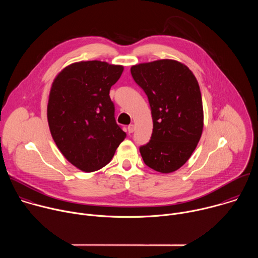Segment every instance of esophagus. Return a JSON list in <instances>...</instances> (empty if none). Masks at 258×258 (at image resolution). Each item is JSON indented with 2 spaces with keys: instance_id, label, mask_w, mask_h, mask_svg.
Wrapping results in <instances>:
<instances>
[{
  "instance_id": "34e87169",
  "label": "esophagus",
  "mask_w": 258,
  "mask_h": 258,
  "mask_svg": "<svg viewBox=\"0 0 258 258\" xmlns=\"http://www.w3.org/2000/svg\"><path fill=\"white\" fill-rule=\"evenodd\" d=\"M127 132H128L130 134L134 133V132H135V125H134V124H130V125L127 126Z\"/></svg>"
}]
</instances>
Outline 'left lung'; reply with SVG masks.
<instances>
[{"instance_id": "1", "label": "left lung", "mask_w": 258, "mask_h": 258, "mask_svg": "<svg viewBox=\"0 0 258 258\" xmlns=\"http://www.w3.org/2000/svg\"><path fill=\"white\" fill-rule=\"evenodd\" d=\"M134 81L148 97L151 140L140 147L147 166L169 173L185 164L203 131V105L193 72L178 61L156 60L132 66Z\"/></svg>"}]
</instances>
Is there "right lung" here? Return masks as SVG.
Wrapping results in <instances>:
<instances>
[{"instance_id":"right-lung-1","label":"right lung","mask_w":258,"mask_h":258,"mask_svg":"<svg viewBox=\"0 0 258 258\" xmlns=\"http://www.w3.org/2000/svg\"><path fill=\"white\" fill-rule=\"evenodd\" d=\"M122 71L121 65L81 61L63 68L52 84L47 107L52 138L63 156L83 171L108 164L126 137L109 96Z\"/></svg>"}]
</instances>
